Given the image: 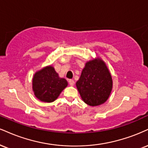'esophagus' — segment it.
I'll use <instances>...</instances> for the list:
<instances>
[{"instance_id":"34e87169","label":"esophagus","mask_w":148,"mask_h":148,"mask_svg":"<svg viewBox=\"0 0 148 148\" xmlns=\"http://www.w3.org/2000/svg\"><path fill=\"white\" fill-rule=\"evenodd\" d=\"M69 85H71V86H74V84H75V82H74V80L70 79L69 80Z\"/></svg>"}]
</instances>
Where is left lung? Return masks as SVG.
<instances>
[{
  "label": "left lung",
  "instance_id": "left-lung-1",
  "mask_svg": "<svg viewBox=\"0 0 148 148\" xmlns=\"http://www.w3.org/2000/svg\"><path fill=\"white\" fill-rule=\"evenodd\" d=\"M76 85L82 100L88 106L106 103L112 90L113 81L104 60L97 57L86 62Z\"/></svg>",
  "mask_w": 148,
  "mask_h": 148
}]
</instances>
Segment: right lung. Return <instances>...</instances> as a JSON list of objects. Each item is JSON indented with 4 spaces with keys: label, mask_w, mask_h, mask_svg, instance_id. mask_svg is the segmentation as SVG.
<instances>
[{
    "label": "right lung",
    "mask_w": 148,
    "mask_h": 148,
    "mask_svg": "<svg viewBox=\"0 0 148 148\" xmlns=\"http://www.w3.org/2000/svg\"><path fill=\"white\" fill-rule=\"evenodd\" d=\"M67 85V80L59 77L52 65L36 72L32 79L34 94L42 102L51 103L56 100Z\"/></svg>",
    "instance_id": "right-lung-1"
}]
</instances>
